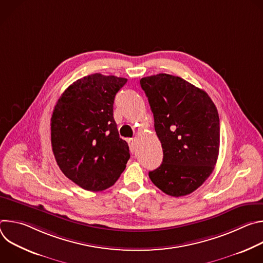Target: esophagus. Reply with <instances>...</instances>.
I'll list each match as a JSON object with an SVG mask.
<instances>
[{"instance_id": "1", "label": "esophagus", "mask_w": 263, "mask_h": 263, "mask_svg": "<svg viewBox=\"0 0 263 263\" xmlns=\"http://www.w3.org/2000/svg\"><path fill=\"white\" fill-rule=\"evenodd\" d=\"M128 143H129V146H130L131 152H132V153H134V152H135V149H136V147H137L135 138H129V139H128Z\"/></svg>"}]
</instances>
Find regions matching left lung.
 I'll return each mask as SVG.
<instances>
[{"label":"left lung","instance_id":"obj_1","mask_svg":"<svg viewBox=\"0 0 263 263\" xmlns=\"http://www.w3.org/2000/svg\"><path fill=\"white\" fill-rule=\"evenodd\" d=\"M154 116L163 160L148 173L172 197L190 195L212 174L219 151V118L210 97L184 79L158 73L140 79Z\"/></svg>","mask_w":263,"mask_h":263}]
</instances>
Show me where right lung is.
I'll return each mask as SVG.
<instances>
[{
    "label": "right lung",
    "instance_id": "right-lung-1",
    "mask_svg": "<svg viewBox=\"0 0 263 263\" xmlns=\"http://www.w3.org/2000/svg\"><path fill=\"white\" fill-rule=\"evenodd\" d=\"M126 78L92 73L69 85L51 118L53 153L61 172L83 190L114 185L130 158L120 137L114 103Z\"/></svg>",
    "mask_w": 263,
    "mask_h": 263
}]
</instances>
